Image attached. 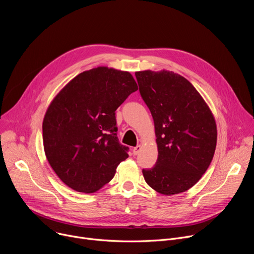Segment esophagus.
I'll use <instances>...</instances> for the list:
<instances>
[{"instance_id":"esophagus-1","label":"esophagus","mask_w":254,"mask_h":254,"mask_svg":"<svg viewBox=\"0 0 254 254\" xmlns=\"http://www.w3.org/2000/svg\"><path fill=\"white\" fill-rule=\"evenodd\" d=\"M140 150H141V147H140V146H136V147H134V148L132 149V154H133L134 156H136V155H138V153L140 152Z\"/></svg>"}]
</instances>
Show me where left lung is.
<instances>
[{"label": "left lung", "instance_id": "obj_1", "mask_svg": "<svg viewBox=\"0 0 254 254\" xmlns=\"http://www.w3.org/2000/svg\"><path fill=\"white\" fill-rule=\"evenodd\" d=\"M139 92L155 124L158 160L142 170L147 184L171 196L192 188L216 149L217 126L210 107L185 77L173 71H136Z\"/></svg>", "mask_w": 254, "mask_h": 254}]
</instances>
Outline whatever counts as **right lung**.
<instances>
[{
	"mask_svg": "<svg viewBox=\"0 0 254 254\" xmlns=\"http://www.w3.org/2000/svg\"><path fill=\"white\" fill-rule=\"evenodd\" d=\"M136 90L129 72L99 66L71 79L50 102L42 125L44 152L69 188L98 191L128 157L117 137L116 111Z\"/></svg>",
	"mask_w": 254,
	"mask_h": 254,
	"instance_id": "add662e5",
	"label": "right lung"
}]
</instances>
